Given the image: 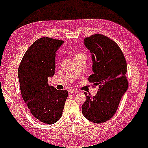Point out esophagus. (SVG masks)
Wrapping results in <instances>:
<instances>
[{
	"label": "esophagus",
	"mask_w": 148,
	"mask_h": 148,
	"mask_svg": "<svg viewBox=\"0 0 148 148\" xmlns=\"http://www.w3.org/2000/svg\"><path fill=\"white\" fill-rule=\"evenodd\" d=\"M69 92L70 94H75V93L78 92V91L76 90H74V89H71V90H69Z\"/></svg>",
	"instance_id": "1"
}]
</instances>
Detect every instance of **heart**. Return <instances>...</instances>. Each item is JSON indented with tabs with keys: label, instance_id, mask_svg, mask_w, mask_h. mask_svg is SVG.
Masks as SVG:
<instances>
[{
	"label": "heart",
	"instance_id": "1",
	"mask_svg": "<svg viewBox=\"0 0 148 148\" xmlns=\"http://www.w3.org/2000/svg\"><path fill=\"white\" fill-rule=\"evenodd\" d=\"M81 55H83V54H75V55L74 56L73 58H76L77 57H78V56H81Z\"/></svg>",
	"mask_w": 148,
	"mask_h": 148
}]
</instances>
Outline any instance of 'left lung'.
Returning a JSON list of instances; mask_svg holds the SVG:
<instances>
[{
	"mask_svg": "<svg viewBox=\"0 0 148 148\" xmlns=\"http://www.w3.org/2000/svg\"><path fill=\"white\" fill-rule=\"evenodd\" d=\"M86 47L92 54L94 73L88 80L98 87L94 96L87 95L82 113L88 120L102 123L115 114L121 99L128 88L126 78L127 62L116 42L102 34L84 39Z\"/></svg>",
	"mask_w": 148,
	"mask_h": 148,
	"instance_id": "obj_1",
	"label": "left lung"
}]
</instances>
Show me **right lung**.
<instances>
[{
	"label": "right lung",
	"mask_w": 148,
	"mask_h": 148,
	"mask_svg": "<svg viewBox=\"0 0 148 148\" xmlns=\"http://www.w3.org/2000/svg\"><path fill=\"white\" fill-rule=\"evenodd\" d=\"M64 41L43 37L27 50L18 69L21 96L34 117L52 125L61 117L68 97L66 90L48 85L55 71V56Z\"/></svg>",
	"instance_id": "add662e5"
}]
</instances>
